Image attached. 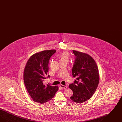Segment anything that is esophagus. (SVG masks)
<instances>
[{
	"instance_id": "34e87169",
	"label": "esophagus",
	"mask_w": 122,
	"mask_h": 122,
	"mask_svg": "<svg viewBox=\"0 0 122 122\" xmlns=\"http://www.w3.org/2000/svg\"><path fill=\"white\" fill-rule=\"evenodd\" d=\"M60 87H61L62 89H66L67 88V86H64V85H63L62 84L60 85Z\"/></svg>"
}]
</instances>
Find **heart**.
Returning a JSON list of instances; mask_svg holds the SVG:
<instances>
[{"mask_svg":"<svg viewBox=\"0 0 122 122\" xmlns=\"http://www.w3.org/2000/svg\"><path fill=\"white\" fill-rule=\"evenodd\" d=\"M59 61H68L70 58V54L68 52H64L60 53L58 56Z\"/></svg>","mask_w":122,"mask_h":122,"instance_id":"1","label":"heart"}]
</instances>
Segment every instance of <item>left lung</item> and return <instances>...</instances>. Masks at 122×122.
<instances>
[{"label": "left lung", "instance_id": "obj_1", "mask_svg": "<svg viewBox=\"0 0 122 122\" xmlns=\"http://www.w3.org/2000/svg\"><path fill=\"white\" fill-rule=\"evenodd\" d=\"M76 58L72 68V75L76 80L69 88L73 92L70 99L77 103L89 100L96 91L99 82L98 69L95 61L90 55L75 50Z\"/></svg>", "mask_w": 122, "mask_h": 122}]
</instances>
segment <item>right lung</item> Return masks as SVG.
<instances>
[{
    "label": "right lung",
    "instance_id": "right-lung-1",
    "mask_svg": "<svg viewBox=\"0 0 122 122\" xmlns=\"http://www.w3.org/2000/svg\"><path fill=\"white\" fill-rule=\"evenodd\" d=\"M56 50H48L32 55L27 61L24 71V82L29 95L36 102L45 103L54 97L57 86L45 85L48 72L49 59ZM50 77L48 75L47 78Z\"/></svg>",
    "mask_w": 122,
    "mask_h": 122
}]
</instances>
